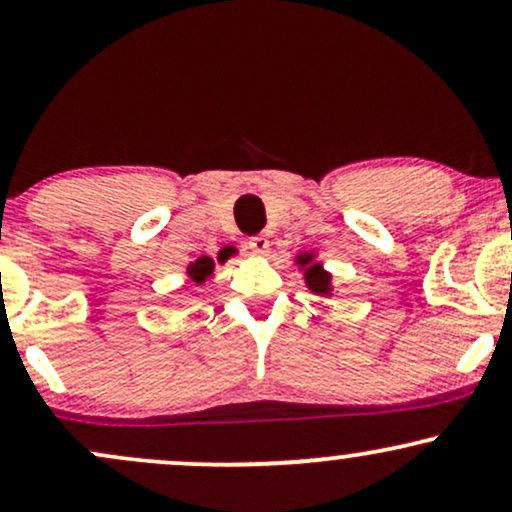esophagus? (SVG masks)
I'll return each mask as SVG.
<instances>
[{
    "label": "esophagus",
    "instance_id": "esophagus-1",
    "mask_svg": "<svg viewBox=\"0 0 512 512\" xmlns=\"http://www.w3.org/2000/svg\"><path fill=\"white\" fill-rule=\"evenodd\" d=\"M248 245H250V250L252 252H257V255H267L269 252V240H267V236H252L250 240H248Z\"/></svg>",
    "mask_w": 512,
    "mask_h": 512
}]
</instances>
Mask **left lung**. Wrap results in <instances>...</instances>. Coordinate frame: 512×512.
I'll use <instances>...</instances> for the list:
<instances>
[{"label": "left lung", "instance_id": "8db88e82", "mask_svg": "<svg viewBox=\"0 0 512 512\" xmlns=\"http://www.w3.org/2000/svg\"><path fill=\"white\" fill-rule=\"evenodd\" d=\"M298 260H301V264H308L313 257L303 255V257H298ZM305 284L310 286V291L327 293L330 291V274H327L320 264H313V267H308V272H305Z\"/></svg>", "mask_w": 512, "mask_h": 512}]
</instances>
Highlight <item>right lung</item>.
I'll list each match as a JSON object with an SVG mask.
<instances>
[{
	"label": "right lung",
	"instance_id": "right-lung-1",
	"mask_svg": "<svg viewBox=\"0 0 512 512\" xmlns=\"http://www.w3.org/2000/svg\"><path fill=\"white\" fill-rule=\"evenodd\" d=\"M211 269H214V262H211L209 257H199V260L190 267V276L199 284V281L207 279V276L211 274Z\"/></svg>",
	"mask_w": 512,
	"mask_h": 512
}]
</instances>
